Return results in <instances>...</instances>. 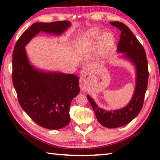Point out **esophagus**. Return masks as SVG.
<instances>
[{
	"label": "esophagus",
	"mask_w": 160,
	"mask_h": 160,
	"mask_svg": "<svg viewBox=\"0 0 160 160\" xmlns=\"http://www.w3.org/2000/svg\"><path fill=\"white\" fill-rule=\"evenodd\" d=\"M82 89H83V86H82Z\"/></svg>",
	"instance_id": "obj_1"
}]
</instances>
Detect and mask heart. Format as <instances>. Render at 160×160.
<instances>
[{"label": "heart", "instance_id": "obj_1", "mask_svg": "<svg viewBox=\"0 0 160 160\" xmlns=\"http://www.w3.org/2000/svg\"><path fill=\"white\" fill-rule=\"evenodd\" d=\"M98 28H92L77 37L74 41V49L78 54L86 53L92 50L96 47V40L100 35ZM114 43V36L112 33L106 32L99 38L96 54L98 57H104L111 50Z\"/></svg>", "mask_w": 160, "mask_h": 160}]
</instances>
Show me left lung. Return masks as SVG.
Instances as JSON below:
<instances>
[{
	"label": "left lung",
	"instance_id": "left-lung-1",
	"mask_svg": "<svg viewBox=\"0 0 160 160\" xmlns=\"http://www.w3.org/2000/svg\"><path fill=\"white\" fill-rule=\"evenodd\" d=\"M110 24L121 31L117 52L122 54V58L128 60L135 66L136 77L134 93L126 106L111 111L99 108L89 95H87V98L95 112L98 121L104 127L115 128L129 123L139 114L148 88L149 72L145 49L132 31L124 23L118 21L111 22Z\"/></svg>",
	"mask_w": 160,
	"mask_h": 160
}]
</instances>
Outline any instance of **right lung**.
Masks as SVG:
<instances>
[{
	"label": "right lung",
	"mask_w": 160,
	"mask_h": 160,
	"mask_svg": "<svg viewBox=\"0 0 160 160\" xmlns=\"http://www.w3.org/2000/svg\"><path fill=\"white\" fill-rule=\"evenodd\" d=\"M71 25L67 20L33 23L18 39L12 54V82L21 108L37 124L49 130L69 123L71 103L80 92L79 78L35 67L25 46L40 32L59 36Z\"/></svg>",
	"instance_id": "add662e5"
}]
</instances>
